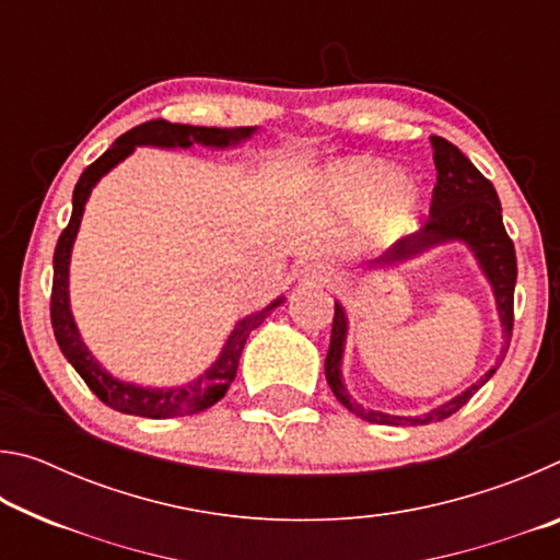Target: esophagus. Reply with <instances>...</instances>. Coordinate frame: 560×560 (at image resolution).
<instances>
[{
  "instance_id": "obj_1",
  "label": "esophagus",
  "mask_w": 560,
  "mask_h": 560,
  "mask_svg": "<svg viewBox=\"0 0 560 560\" xmlns=\"http://www.w3.org/2000/svg\"><path fill=\"white\" fill-rule=\"evenodd\" d=\"M330 273L334 271L324 261H308L301 269V283H306V287H326L330 281Z\"/></svg>"
}]
</instances>
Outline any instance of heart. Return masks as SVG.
Instances as JSON below:
<instances>
[{
	"label": "heart",
	"mask_w": 560,
	"mask_h": 560,
	"mask_svg": "<svg viewBox=\"0 0 560 560\" xmlns=\"http://www.w3.org/2000/svg\"><path fill=\"white\" fill-rule=\"evenodd\" d=\"M328 189L340 200L355 207L383 205L377 232L381 236H397L420 214V195L407 185V177L390 165L348 163L328 175Z\"/></svg>",
	"instance_id": "obj_1"
}]
</instances>
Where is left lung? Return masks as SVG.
Wrapping results in <instances>:
<instances>
[{"label":"left lung","instance_id":"8db88e82","mask_svg":"<svg viewBox=\"0 0 560 560\" xmlns=\"http://www.w3.org/2000/svg\"><path fill=\"white\" fill-rule=\"evenodd\" d=\"M434 150V167H438V185L432 192V207L430 220L420 232L407 234L405 240L393 244L383 257L368 264V267H397L407 259H415L434 246L462 242L469 246V252L477 259L479 269L485 271L487 281L491 283L497 299V311L501 328H504V348H501L499 363L491 368L489 373L479 377L477 383L469 385L462 395L452 397L434 410L415 417H400L387 415L377 410H368L360 402L350 397L348 387L343 383V373H340V363H343V348L348 336V316L340 303L336 301L334 314V328H330V346L326 355V381L330 390L338 397V402L348 407L350 412L358 415L360 420L375 422V424H430L440 422L467 405L474 393L485 385L497 368L504 360L511 340V330H514V287H516V252L514 242L509 240L504 230V220H501V202L494 185L471 165V160L462 153L457 145L440 136L430 138Z\"/></svg>","mask_w":560,"mask_h":560}]
</instances>
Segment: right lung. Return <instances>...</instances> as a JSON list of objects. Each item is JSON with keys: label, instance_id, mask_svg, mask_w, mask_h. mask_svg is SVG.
Returning a JSON list of instances; mask_svg holds the SVG:
<instances>
[{"label": "right lung", "instance_id": "right-lung-1", "mask_svg": "<svg viewBox=\"0 0 560 560\" xmlns=\"http://www.w3.org/2000/svg\"><path fill=\"white\" fill-rule=\"evenodd\" d=\"M257 128H202V126H183V122H167V120H148L143 126H136L113 143L106 153H103L96 163H91L83 175L79 177L73 189V212L69 226L61 232L59 244L54 252V287H51V326L56 343H59L66 360L75 368V373L83 377L93 393H96L103 405L113 407V410L150 417V420H167V417H183L202 412L214 402H220L240 368L242 348L246 338L254 328L264 324L273 308L281 306L283 296L271 301L267 308L257 311V314L242 318L240 324L226 338L220 358L207 368V371L197 377V381L179 385V387H143L136 383H126L113 377L108 371H103L101 363L91 355V350L81 340L79 328L71 314L69 303V264H71V249L79 234L81 217L86 210V202L91 197V189L96 187L98 179L110 173L113 167L122 163L138 145H153V148H192L195 143L207 148H232L249 140Z\"/></svg>", "mask_w": 560, "mask_h": 560}]
</instances>
